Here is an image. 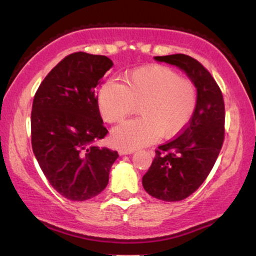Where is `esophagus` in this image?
I'll list each match as a JSON object with an SVG mask.
<instances>
[{"instance_id":"obj_1","label":"esophagus","mask_w":256,"mask_h":256,"mask_svg":"<svg viewBox=\"0 0 256 256\" xmlns=\"http://www.w3.org/2000/svg\"><path fill=\"white\" fill-rule=\"evenodd\" d=\"M134 150H132V149H120L119 150V155H128V154H132Z\"/></svg>"}]
</instances>
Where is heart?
Instances as JSON below:
<instances>
[{"mask_svg":"<svg viewBox=\"0 0 256 256\" xmlns=\"http://www.w3.org/2000/svg\"><path fill=\"white\" fill-rule=\"evenodd\" d=\"M140 106V118L113 128L110 140L122 149H136L158 138L178 136L189 125L196 106V88L164 66H144L124 76V84L108 80L98 92L100 114L107 122H119Z\"/></svg>","mask_w":256,"mask_h":256,"instance_id":"b5f03b06","label":"heart"}]
</instances>
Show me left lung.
<instances>
[{
	"label": "left lung",
	"mask_w": 256,
	"mask_h": 256,
	"mask_svg": "<svg viewBox=\"0 0 256 256\" xmlns=\"http://www.w3.org/2000/svg\"><path fill=\"white\" fill-rule=\"evenodd\" d=\"M154 58L182 70L198 92V106L189 125L177 138L158 146L142 178L149 195L176 202L198 189L218 158L224 142V100L210 73L195 58L184 54Z\"/></svg>",
	"instance_id": "obj_1"
}]
</instances>
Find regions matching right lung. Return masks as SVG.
<instances>
[{"instance_id": "1", "label": "right lung", "mask_w": 256, "mask_h": 256, "mask_svg": "<svg viewBox=\"0 0 256 256\" xmlns=\"http://www.w3.org/2000/svg\"><path fill=\"white\" fill-rule=\"evenodd\" d=\"M112 66L104 55L73 52L48 73L34 95L32 150L52 186L71 201L98 195L119 156L95 144L108 132L95 89Z\"/></svg>"}]
</instances>
